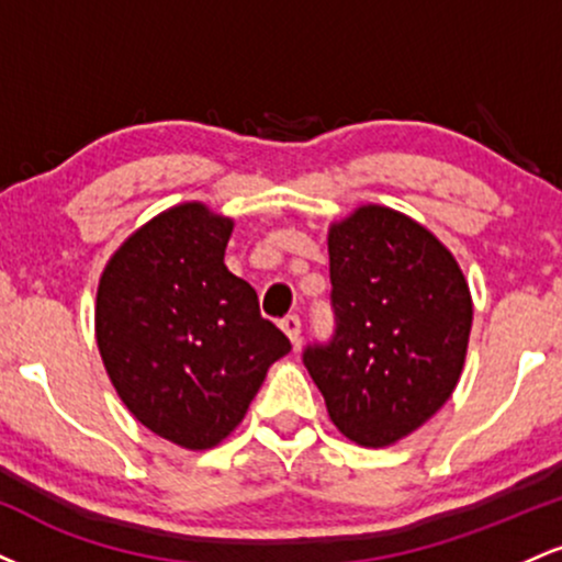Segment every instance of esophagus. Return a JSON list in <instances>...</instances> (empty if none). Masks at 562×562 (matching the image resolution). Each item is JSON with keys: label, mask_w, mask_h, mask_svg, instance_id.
Masks as SVG:
<instances>
[{"label": "esophagus", "mask_w": 562, "mask_h": 562, "mask_svg": "<svg viewBox=\"0 0 562 562\" xmlns=\"http://www.w3.org/2000/svg\"><path fill=\"white\" fill-rule=\"evenodd\" d=\"M280 327H282V333H285L288 338H290V344L299 346V340H301V319L295 317V314H288V317L280 322Z\"/></svg>", "instance_id": "obj_1"}]
</instances>
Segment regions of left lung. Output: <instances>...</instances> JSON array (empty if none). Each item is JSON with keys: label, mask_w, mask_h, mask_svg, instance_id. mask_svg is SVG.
Returning a JSON list of instances; mask_svg holds the SVG:
<instances>
[{"label": "left lung", "mask_w": 562, "mask_h": 562, "mask_svg": "<svg viewBox=\"0 0 562 562\" xmlns=\"http://www.w3.org/2000/svg\"><path fill=\"white\" fill-rule=\"evenodd\" d=\"M335 333L303 351L327 415L391 447L447 404L465 364L473 299L460 263L415 218L362 205L330 224Z\"/></svg>", "instance_id": "8db88e82"}]
</instances>
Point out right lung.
<instances>
[{
  "instance_id": "add662e5",
  "label": "right lung",
  "mask_w": 562,
  "mask_h": 562,
  "mask_svg": "<svg viewBox=\"0 0 562 562\" xmlns=\"http://www.w3.org/2000/svg\"><path fill=\"white\" fill-rule=\"evenodd\" d=\"M232 227L203 203L173 205L126 237L97 288L94 335L115 393L145 428L192 451L243 423L290 351L224 263Z\"/></svg>"
}]
</instances>
